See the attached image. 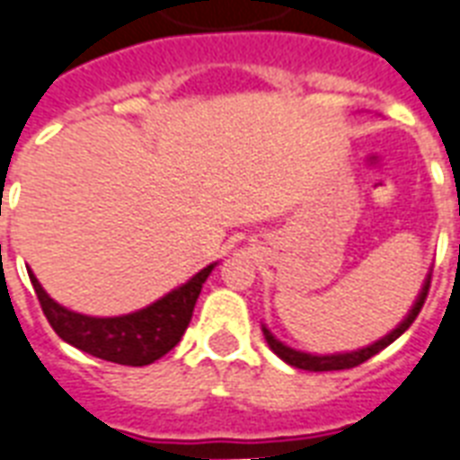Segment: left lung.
I'll return each mask as SVG.
<instances>
[{
    "instance_id": "left-lung-1",
    "label": "left lung",
    "mask_w": 460,
    "mask_h": 460,
    "mask_svg": "<svg viewBox=\"0 0 460 460\" xmlns=\"http://www.w3.org/2000/svg\"><path fill=\"white\" fill-rule=\"evenodd\" d=\"M429 282H432V277H427L425 287H422V292H420V296H417L415 306H412V311L408 314V318L402 321L398 328H395L391 335H385V338H381L378 342H374V345L364 347V349H357V352H345V355H306V352H296V349H292V347L282 345L279 340L272 335V332L268 331V328H262V332H265V340H268L270 349L275 352L279 359H285L287 364H292V367H296V369H306V371H338V369H352V367H359V364H364L367 359H371L374 355H378L384 347H388L394 340H398L402 335V332L408 331L410 325L415 323L417 314L422 311V306H425V299L427 294H429Z\"/></svg>"
}]
</instances>
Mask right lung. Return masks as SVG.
<instances>
[{
    "label": "right lung",
    "mask_w": 460,
    "mask_h": 460,
    "mask_svg": "<svg viewBox=\"0 0 460 460\" xmlns=\"http://www.w3.org/2000/svg\"><path fill=\"white\" fill-rule=\"evenodd\" d=\"M215 265H207L192 277L190 282L178 287L152 306L118 318H91L59 306L52 301L35 275L28 270L40 308L48 323L59 338L82 349L86 355L105 359V362L125 364V367H146L171 352L185 328L190 323L192 308L198 301L202 285Z\"/></svg>",
    "instance_id": "obj_1"
}]
</instances>
